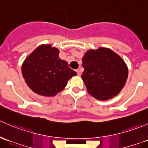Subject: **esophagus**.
<instances>
[{"mask_svg": "<svg viewBox=\"0 0 148 148\" xmlns=\"http://www.w3.org/2000/svg\"><path fill=\"white\" fill-rule=\"evenodd\" d=\"M76 71H77V74H78L79 76L81 75V71H80V70H79V69H77V70H76Z\"/></svg>", "mask_w": 148, "mask_h": 148, "instance_id": "obj_1", "label": "esophagus"}]
</instances>
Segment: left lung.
Listing matches in <instances>:
<instances>
[{
  "label": "left lung",
  "instance_id": "8db88e82",
  "mask_svg": "<svg viewBox=\"0 0 148 148\" xmlns=\"http://www.w3.org/2000/svg\"><path fill=\"white\" fill-rule=\"evenodd\" d=\"M82 79L87 92L99 100L117 96L125 86L128 68L125 61L108 48L89 49L82 58Z\"/></svg>",
  "mask_w": 148,
  "mask_h": 148
}]
</instances>
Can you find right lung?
<instances>
[{"label":"right lung","instance_id":"right-lung-1","mask_svg":"<svg viewBox=\"0 0 148 148\" xmlns=\"http://www.w3.org/2000/svg\"><path fill=\"white\" fill-rule=\"evenodd\" d=\"M59 50L51 44H42L26 58L22 75L28 87L37 95L53 97L62 92L69 79L77 75L59 56Z\"/></svg>","mask_w":148,"mask_h":148}]
</instances>
